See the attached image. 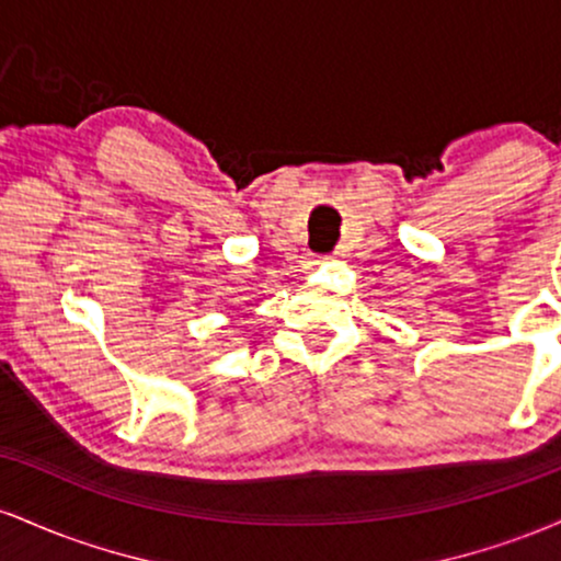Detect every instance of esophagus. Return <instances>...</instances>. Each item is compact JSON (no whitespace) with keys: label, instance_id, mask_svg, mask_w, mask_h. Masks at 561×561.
<instances>
[{"label":"esophagus","instance_id":"1","mask_svg":"<svg viewBox=\"0 0 561 561\" xmlns=\"http://www.w3.org/2000/svg\"><path fill=\"white\" fill-rule=\"evenodd\" d=\"M313 263H317V261H313Z\"/></svg>","mask_w":561,"mask_h":561}]
</instances>
